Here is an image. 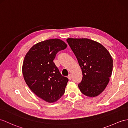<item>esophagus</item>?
Returning a JSON list of instances; mask_svg holds the SVG:
<instances>
[{
    "instance_id": "1",
    "label": "esophagus",
    "mask_w": 128,
    "mask_h": 128,
    "mask_svg": "<svg viewBox=\"0 0 128 128\" xmlns=\"http://www.w3.org/2000/svg\"><path fill=\"white\" fill-rule=\"evenodd\" d=\"M68 78L69 79V80H71L72 79V76L70 74H69L68 75Z\"/></svg>"
}]
</instances>
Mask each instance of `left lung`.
Instances as JSON below:
<instances>
[{"instance_id": "8db88e82", "label": "left lung", "mask_w": 128, "mask_h": 128, "mask_svg": "<svg viewBox=\"0 0 128 128\" xmlns=\"http://www.w3.org/2000/svg\"><path fill=\"white\" fill-rule=\"evenodd\" d=\"M82 72L78 87L82 94L94 97L104 91L110 80L113 60L100 43L88 38L67 39Z\"/></svg>"}]
</instances>
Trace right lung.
I'll list each match as a JSON object with an SVG mask.
<instances>
[{
  "instance_id": "add662e5",
  "label": "right lung",
  "mask_w": 128,
  "mask_h": 128,
  "mask_svg": "<svg viewBox=\"0 0 128 128\" xmlns=\"http://www.w3.org/2000/svg\"><path fill=\"white\" fill-rule=\"evenodd\" d=\"M67 44L58 38L50 39L33 46L24 58L22 73L30 89L48 102L58 100L64 94L68 79L63 76L53 60Z\"/></svg>"
}]
</instances>
